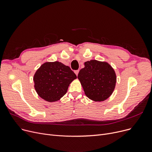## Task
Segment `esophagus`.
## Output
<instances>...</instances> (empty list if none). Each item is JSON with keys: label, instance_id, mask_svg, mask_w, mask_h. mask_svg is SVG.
Segmentation results:
<instances>
[{"label": "esophagus", "instance_id": "1", "mask_svg": "<svg viewBox=\"0 0 152 152\" xmlns=\"http://www.w3.org/2000/svg\"><path fill=\"white\" fill-rule=\"evenodd\" d=\"M79 70H76V71H75V74L76 75V76H77L78 75V73H79Z\"/></svg>", "mask_w": 152, "mask_h": 152}]
</instances>
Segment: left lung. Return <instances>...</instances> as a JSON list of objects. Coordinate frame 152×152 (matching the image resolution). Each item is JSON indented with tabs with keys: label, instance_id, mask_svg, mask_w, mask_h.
Returning <instances> with one entry per match:
<instances>
[{
	"label": "left lung",
	"instance_id": "left-lung-1",
	"mask_svg": "<svg viewBox=\"0 0 152 152\" xmlns=\"http://www.w3.org/2000/svg\"><path fill=\"white\" fill-rule=\"evenodd\" d=\"M84 66L77 77L86 96L95 102L107 99L113 93L116 82L113 68L107 62L95 60L85 62Z\"/></svg>",
	"mask_w": 152,
	"mask_h": 152
}]
</instances>
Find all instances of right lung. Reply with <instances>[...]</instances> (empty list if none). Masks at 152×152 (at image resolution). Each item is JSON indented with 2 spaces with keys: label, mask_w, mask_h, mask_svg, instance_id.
<instances>
[{
  "label": "right lung",
  "mask_w": 152,
  "mask_h": 152,
  "mask_svg": "<svg viewBox=\"0 0 152 152\" xmlns=\"http://www.w3.org/2000/svg\"><path fill=\"white\" fill-rule=\"evenodd\" d=\"M77 76L71 68L61 62H46L36 72L33 80L37 94L44 100L53 102L65 95L69 84Z\"/></svg>",
  "instance_id": "obj_1"
}]
</instances>
